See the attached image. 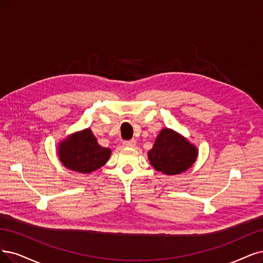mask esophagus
Listing matches in <instances>:
<instances>
[{"label": "esophagus", "mask_w": 263, "mask_h": 263, "mask_svg": "<svg viewBox=\"0 0 263 263\" xmlns=\"http://www.w3.org/2000/svg\"><path fill=\"white\" fill-rule=\"evenodd\" d=\"M135 144H137V141H135V140H130V141L123 142V145L126 147H133V146H135Z\"/></svg>", "instance_id": "34e87169"}]
</instances>
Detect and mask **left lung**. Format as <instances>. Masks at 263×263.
Returning a JSON list of instances; mask_svg holds the SVG:
<instances>
[{"mask_svg":"<svg viewBox=\"0 0 263 263\" xmlns=\"http://www.w3.org/2000/svg\"><path fill=\"white\" fill-rule=\"evenodd\" d=\"M198 151L195 145L189 142L171 129H162L148 152V159L155 170L168 176H176L190 169L196 161Z\"/></svg>","mask_w":263,"mask_h":263,"instance_id":"left-lung-1","label":"left lung"}]
</instances>
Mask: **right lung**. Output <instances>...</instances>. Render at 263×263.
<instances>
[{
    "instance_id": "right-lung-1",
    "label": "right lung",
    "mask_w": 263,
    "mask_h": 263,
    "mask_svg": "<svg viewBox=\"0 0 263 263\" xmlns=\"http://www.w3.org/2000/svg\"><path fill=\"white\" fill-rule=\"evenodd\" d=\"M111 151L97 143L91 129L76 132L58 145V157L64 167L80 172L91 173L107 162Z\"/></svg>"
}]
</instances>
